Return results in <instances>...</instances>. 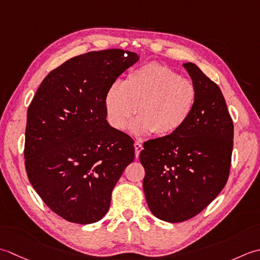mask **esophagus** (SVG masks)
Segmentation results:
<instances>
[{
    "mask_svg": "<svg viewBox=\"0 0 260 260\" xmlns=\"http://www.w3.org/2000/svg\"><path fill=\"white\" fill-rule=\"evenodd\" d=\"M144 149V148H142V145L140 144L139 141H136L135 142V150H136V157L138 158L139 157V153H140V151Z\"/></svg>",
    "mask_w": 260,
    "mask_h": 260,
    "instance_id": "1",
    "label": "esophagus"
}]
</instances>
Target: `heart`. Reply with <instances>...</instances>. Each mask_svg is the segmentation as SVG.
Returning a JSON list of instances; mask_svg holds the SVG:
<instances>
[{"label":"heart","instance_id":"1","mask_svg":"<svg viewBox=\"0 0 260 260\" xmlns=\"http://www.w3.org/2000/svg\"><path fill=\"white\" fill-rule=\"evenodd\" d=\"M197 100L192 81L165 65L149 62L130 72L123 84L113 83L105 93L104 108L115 130L123 131L137 109L139 116L130 124L132 134L166 137L187 122Z\"/></svg>","mask_w":260,"mask_h":260}]
</instances>
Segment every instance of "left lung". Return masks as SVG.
Instances as JSON below:
<instances>
[{"instance_id":"left-lung-1","label":"left lung","mask_w":260,"mask_h":260,"mask_svg":"<svg viewBox=\"0 0 260 260\" xmlns=\"http://www.w3.org/2000/svg\"><path fill=\"white\" fill-rule=\"evenodd\" d=\"M183 67L198 91L193 112L177 132L148 140L140 152L147 204L171 223L193 218L218 197L234 147V123L220 87L195 63Z\"/></svg>"}]
</instances>
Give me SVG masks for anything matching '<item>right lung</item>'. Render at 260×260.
<instances>
[{"instance_id":"add662e5","label":"right lung","mask_w":260,"mask_h":260,"mask_svg":"<svg viewBox=\"0 0 260 260\" xmlns=\"http://www.w3.org/2000/svg\"><path fill=\"white\" fill-rule=\"evenodd\" d=\"M138 60L123 49L71 58L46 76L28 109V178L48 208L73 223L107 214L113 187L135 159L134 140L108 123L104 96Z\"/></svg>"}]
</instances>
